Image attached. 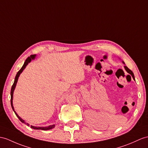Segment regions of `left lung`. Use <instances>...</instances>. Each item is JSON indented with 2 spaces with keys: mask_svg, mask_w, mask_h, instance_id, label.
Wrapping results in <instances>:
<instances>
[{
  "mask_svg": "<svg viewBox=\"0 0 148 148\" xmlns=\"http://www.w3.org/2000/svg\"><path fill=\"white\" fill-rule=\"evenodd\" d=\"M122 63H123L124 64V62H122ZM124 68H125V70H126V71L128 73H129L130 74L131 76L132 77V78H133V79H134V80H135V78H134V73H133V72L130 70V69H129V68L126 66H124Z\"/></svg>",
  "mask_w": 148,
  "mask_h": 148,
  "instance_id": "left-lung-1",
  "label": "left lung"
}]
</instances>
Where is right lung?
<instances>
[{"mask_svg": "<svg viewBox=\"0 0 148 148\" xmlns=\"http://www.w3.org/2000/svg\"><path fill=\"white\" fill-rule=\"evenodd\" d=\"M36 55H31L30 56H29L27 58L26 60V61H25V62L23 64V66H22V68H21L20 70L17 72V73L16 75V76L15 77V80H14V84L12 86V88H11V91H10V103H11V106H12V109L14 112V113L16 114V116L18 117V119L23 122V123L26 124L27 126H30L29 124L28 123H26V122H25V121H24L23 119H21L19 116H18L16 112V111L14 110V107H13V103H12V100H13V93H14V89H15L16 88V84H17V80H18V78H19V75H21V73H22L23 71L24 70V68H26V66L29 63H30L31 62L32 60H34L35 58L36 57ZM55 125H49V126H48V127H36V126H33V125H31V128L32 129H41V130H43V131H46V130H49V129H51L55 127Z\"/></svg>", "mask_w": 148, "mask_h": 148, "instance_id": "add662e5", "label": "right lung"}]
</instances>
